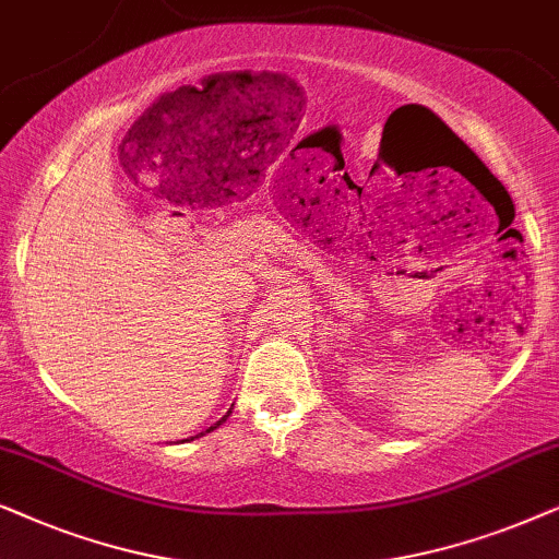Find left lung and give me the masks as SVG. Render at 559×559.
Returning a JSON list of instances; mask_svg holds the SVG:
<instances>
[{
	"label": "left lung",
	"mask_w": 559,
	"mask_h": 559,
	"mask_svg": "<svg viewBox=\"0 0 559 559\" xmlns=\"http://www.w3.org/2000/svg\"><path fill=\"white\" fill-rule=\"evenodd\" d=\"M440 122H442V119H440ZM442 128H444V135H448V138H450V143H452V145H455V147H457V151H460V153H465V155H471V158H475V160H478V163H480V166H483V160H480V158H478V155H475V153H473V151H471V147H467V145H465V143H463V140H460V138H457V135H455V132H452V130H450V128H448V124H442ZM486 170H488V168H486Z\"/></svg>",
	"instance_id": "1"
}]
</instances>
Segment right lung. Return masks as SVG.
I'll use <instances>...</instances> for the list:
<instances>
[{"instance_id": "add662e5", "label": "right lung", "mask_w": 559, "mask_h": 559, "mask_svg": "<svg viewBox=\"0 0 559 559\" xmlns=\"http://www.w3.org/2000/svg\"><path fill=\"white\" fill-rule=\"evenodd\" d=\"M170 96H174V94H170ZM229 414H233V412H227V414H225V416H222V419H219V421H217V424H214V427H210V429H206V431H202V435H210V431H214V429H217V427H219V424H222V421H225V419H227V416H229ZM191 440H193V437H191Z\"/></svg>"}]
</instances>
